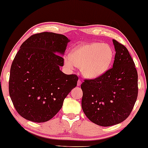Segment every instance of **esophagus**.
Segmentation results:
<instances>
[{
  "instance_id": "1",
  "label": "esophagus",
  "mask_w": 148,
  "mask_h": 148,
  "mask_svg": "<svg viewBox=\"0 0 148 148\" xmlns=\"http://www.w3.org/2000/svg\"><path fill=\"white\" fill-rule=\"evenodd\" d=\"M77 86H79L81 85V84H82V82L80 81L79 79L78 81H77Z\"/></svg>"
}]
</instances>
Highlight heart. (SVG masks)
I'll return each instance as SVG.
<instances>
[{"instance_id":"heart-1","label":"heart","mask_w":148,"mask_h":148,"mask_svg":"<svg viewBox=\"0 0 148 148\" xmlns=\"http://www.w3.org/2000/svg\"><path fill=\"white\" fill-rule=\"evenodd\" d=\"M113 58L114 51L108 44L94 42L77 47L64 57V64L69 68L79 66L84 77L96 79L108 71Z\"/></svg>"}]
</instances>
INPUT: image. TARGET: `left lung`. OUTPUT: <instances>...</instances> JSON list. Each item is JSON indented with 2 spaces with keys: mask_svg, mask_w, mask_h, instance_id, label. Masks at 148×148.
Returning <instances> with one entry per match:
<instances>
[{
  "mask_svg": "<svg viewBox=\"0 0 148 148\" xmlns=\"http://www.w3.org/2000/svg\"><path fill=\"white\" fill-rule=\"evenodd\" d=\"M116 55L113 67L99 77L85 79L82 107L91 122L110 126L129 116L137 101L138 75L125 46L113 39Z\"/></svg>",
  "mask_w": 148,
  "mask_h": 148,
  "instance_id": "left-lung-1",
  "label": "left lung"
}]
</instances>
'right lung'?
Here are the masks:
<instances>
[{
	"label": "right lung",
	"mask_w": 148,
	"mask_h": 148,
	"mask_svg": "<svg viewBox=\"0 0 148 148\" xmlns=\"http://www.w3.org/2000/svg\"><path fill=\"white\" fill-rule=\"evenodd\" d=\"M69 39L44 32L30 36L20 46L11 66L9 92L17 112L26 120L45 122L62 108L78 81L64 74V55Z\"/></svg>",
	"instance_id": "1"
}]
</instances>
